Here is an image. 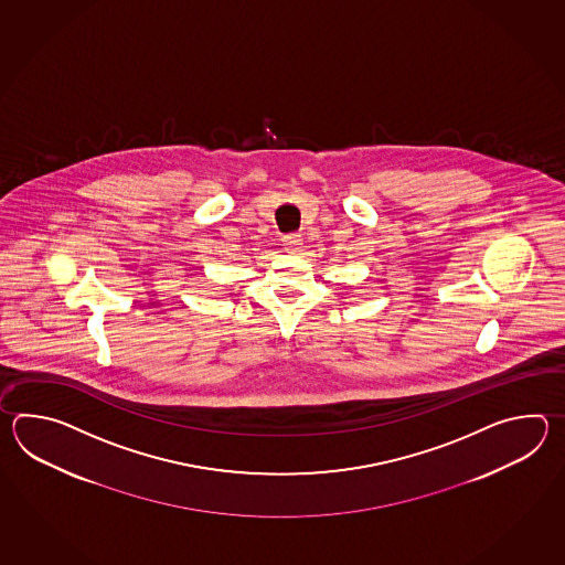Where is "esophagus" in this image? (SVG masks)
Masks as SVG:
<instances>
[{
	"instance_id": "1",
	"label": "esophagus",
	"mask_w": 565,
	"mask_h": 565,
	"mask_svg": "<svg viewBox=\"0 0 565 565\" xmlns=\"http://www.w3.org/2000/svg\"><path fill=\"white\" fill-rule=\"evenodd\" d=\"M300 244H302V236L300 234H287V236H282V246L290 250V253H297L300 248Z\"/></svg>"
}]
</instances>
